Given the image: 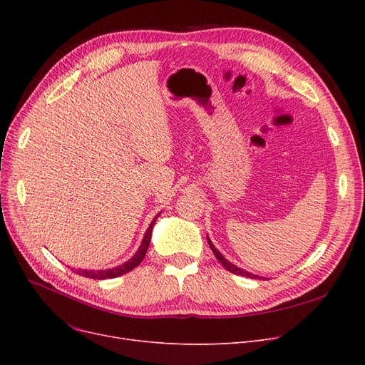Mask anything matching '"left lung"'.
<instances>
[{"label":"left lung","mask_w":365,"mask_h":365,"mask_svg":"<svg viewBox=\"0 0 365 365\" xmlns=\"http://www.w3.org/2000/svg\"><path fill=\"white\" fill-rule=\"evenodd\" d=\"M207 241H208V245H210V248H212L213 250V253H215V256H216V259L222 263V266L225 267V269H227L229 272H232V274H235V275H242V277H248V278H255V279H264L263 277H259V275H255V274H252V272H248V271H245V269H241V267H238V266H235L232 262H229L226 257H223V255L217 250V248L213 245V242L210 241V238L207 237Z\"/></svg>","instance_id":"1"}]
</instances>
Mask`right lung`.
Wrapping results in <instances>:
<instances>
[{
    "instance_id": "obj_1",
    "label": "right lung",
    "mask_w": 365,
    "mask_h": 365,
    "mask_svg": "<svg viewBox=\"0 0 365 365\" xmlns=\"http://www.w3.org/2000/svg\"><path fill=\"white\" fill-rule=\"evenodd\" d=\"M160 213L155 216V219H153L149 225V227L146 229L145 232V237L138 248V252L134 253V256L131 259H128L127 262H124L123 264L120 266H115V267H109V269H101V271H93V269H75V272L78 275H83L86 278H93V279H109V278H117V277H121L130 271H133L134 267L139 266L140 262L145 259V255L148 252V247H149V242H150V237H152V229H153V225H155L157 219H158ZM73 269V267H72Z\"/></svg>"
}]
</instances>
